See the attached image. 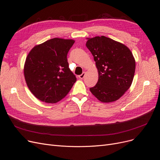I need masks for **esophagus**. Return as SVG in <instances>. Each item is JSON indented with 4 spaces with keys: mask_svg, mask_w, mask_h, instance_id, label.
Instances as JSON below:
<instances>
[{
    "mask_svg": "<svg viewBox=\"0 0 160 160\" xmlns=\"http://www.w3.org/2000/svg\"><path fill=\"white\" fill-rule=\"evenodd\" d=\"M85 72H83L82 74H81V75H79V78H80V79H83L85 78Z\"/></svg>",
    "mask_w": 160,
    "mask_h": 160,
    "instance_id": "1",
    "label": "esophagus"
}]
</instances>
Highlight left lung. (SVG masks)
Returning <instances> with one entry per match:
<instances>
[{"instance_id":"8db88e82","label":"left lung","mask_w":160,"mask_h":160,"mask_svg":"<svg viewBox=\"0 0 160 160\" xmlns=\"http://www.w3.org/2000/svg\"><path fill=\"white\" fill-rule=\"evenodd\" d=\"M86 46L94 57L98 72L97 84L90 90L98 100L115 102L130 87L135 61L125 45L104 36L88 38Z\"/></svg>"}]
</instances>
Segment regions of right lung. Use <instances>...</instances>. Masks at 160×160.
I'll list each match as a JSON object with an SVG mask.
<instances>
[{"label":"right lung","mask_w":160,"mask_h":160,"mask_svg":"<svg viewBox=\"0 0 160 160\" xmlns=\"http://www.w3.org/2000/svg\"><path fill=\"white\" fill-rule=\"evenodd\" d=\"M74 42L55 38L36 45L28 53L24 66L25 79L30 92L38 100L55 103L70 92L77 80L67 60Z\"/></svg>","instance_id":"add662e5"}]
</instances>
